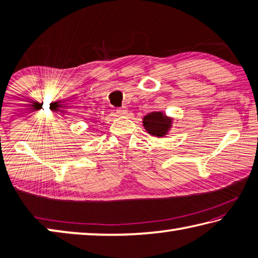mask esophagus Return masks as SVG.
<instances>
[{
	"label": "esophagus",
	"instance_id": "1",
	"mask_svg": "<svg viewBox=\"0 0 258 258\" xmlns=\"http://www.w3.org/2000/svg\"><path fill=\"white\" fill-rule=\"evenodd\" d=\"M116 112L118 113L119 116H125V115H127V109H126L125 107H120V108H117V110H116Z\"/></svg>",
	"mask_w": 258,
	"mask_h": 258
}]
</instances>
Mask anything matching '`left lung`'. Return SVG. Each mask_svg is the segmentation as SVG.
I'll list each match as a JSON object with an SVG mask.
<instances>
[{
    "label": "left lung",
    "instance_id": "left-lung-1",
    "mask_svg": "<svg viewBox=\"0 0 258 258\" xmlns=\"http://www.w3.org/2000/svg\"><path fill=\"white\" fill-rule=\"evenodd\" d=\"M172 120L165 117L163 112H151L143 118V126L148 133L155 137H163L171 126Z\"/></svg>",
    "mask_w": 258,
    "mask_h": 258
}]
</instances>
